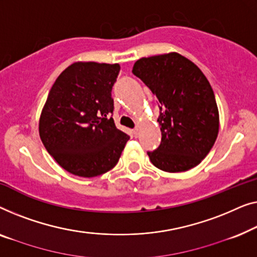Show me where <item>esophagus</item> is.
<instances>
[{
  "label": "esophagus",
  "instance_id": "obj_1",
  "mask_svg": "<svg viewBox=\"0 0 257 257\" xmlns=\"http://www.w3.org/2000/svg\"><path fill=\"white\" fill-rule=\"evenodd\" d=\"M133 135H134V137H137V136H139V128H135V129H134L133 130Z\"/></svg>",
  "mask_w": 257,
  "mask_h": 257
}]
</instances>
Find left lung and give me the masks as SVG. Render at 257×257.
Masks as SVG:
<instances>
[{"instance_id":"1","label":"left lung","mask_w":257,"mask_h":257,"mask_svg":"<svg viewBox=\"0 0 257 257\" xmlns=\"http://www.w3.org/2000/svg\"><path fill=\"white\" fill-rule=\"evenodd\" d=\"M133 73L160 101V147L148 153L165 172L194 168L211 151L219 133L214 92L196 64L177 52L141 58Z\"/></svg>"}]
</instances>
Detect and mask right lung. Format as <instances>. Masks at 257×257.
Masks as SVG:
<instances>
[{
	"label": "right lung",
	"instance_id": "add662e5",
	"mask_svg": "<svg viewBox=\"0 0 257 257\" xmlns=\"http://www.w3.org/2000/svg\"><path fill=\"white\" fill-rule=\"evenodd\" d=\"M118 64L78 61L61 72L43 107L39 136L67 172L96 177L117 164L129 136L116 128L111 88Z\"/></svg>",
	"mask_w": 257,
	"mask_h": 257
}]
</instances>
